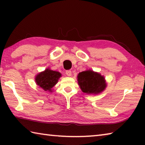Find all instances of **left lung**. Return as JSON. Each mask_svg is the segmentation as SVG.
I'll list each match as a JSON object with an SVG mask.
<instances>
[{
    "label": "left lung",
    "instance_id": "left-lung-1",
    "mask_svg": "<svg viewBox=\"0 0 145 145\" xmlns=\"http://www.w3.org/2000/svg\"><path fill=\"white\" fill-rule=\"evenodd\" d=\"M61 74L58 72L46 68L43 72L39 73L36 76L35 80L38 86L45 91L52 92V89L57 84Z\"/></svg>",
    "mask_w": 145,
    "mask_h": 145
}]
</instances>
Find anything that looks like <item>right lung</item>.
<instances>
[{
  "mask_svg": "<svg viewBox=\"0 0 145 145\" xmlns=\"http://www.w3.org/2000/svg\"><path fill=\"white\" fill-rule=\"evenodd\" d=\"M80 89L88 94H98L105 89L106 83L103 76L92 70H86L78 75Z\"/></svg>",
  "mask_w": 145,
  "mask_h": 145,
  "instance_id": "add662e5",
  "label": "right lung"
}]
</instances>
